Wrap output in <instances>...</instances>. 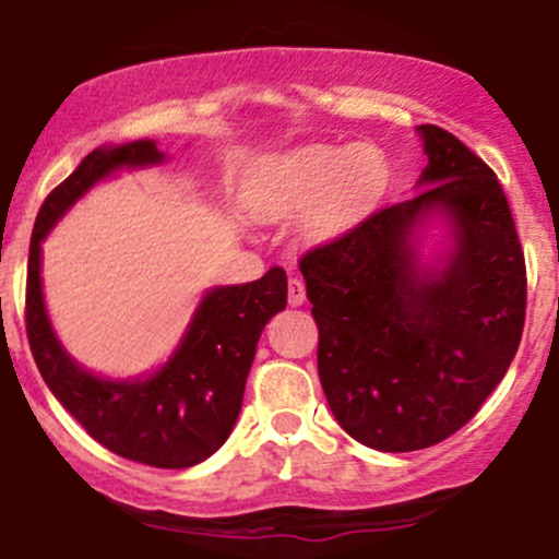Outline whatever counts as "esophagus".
<instances>
[{
	"label": "esophagus",
	"instance_id": "34e87169",
	"mask_svg": "<svg viewBox=\"0 0 559 559\" xmlns=\"http://www.w3.org/2000/svg\"><path fill=\"white\" fill-rule=\"evenodd\" d=\"M286 300H289L292 308L306 302V284H302L300 278H289V286H286Z\"/></svg>",
	"mask_w": 559,
	"mask_h": 559
}]
</instances>
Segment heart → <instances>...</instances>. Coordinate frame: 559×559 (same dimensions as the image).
<instances>
[{"label": "heart", "mask_w": 559, "mask_h": 559, "mask_svg": "<svg viewBox=\"0 0 559 559\" xmlns=\"http://www.w3.org/2000/svg\"><path fill=\"white\" fill-rule=\"evenodd\" d=\"M386 183L384 156L373 145H308L281 156L251 191L253 216H300L308 240H324L357 222Z\"/></svg>", "instance_id": "b5f03b06"}]
</instances>
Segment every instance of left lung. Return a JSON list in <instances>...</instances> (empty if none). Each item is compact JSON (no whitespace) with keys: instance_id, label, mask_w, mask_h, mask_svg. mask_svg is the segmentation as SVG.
<instances>
[{"instance_id":"obj_1","label":"left lung","mask_w":559,"mask_h":559,"mask_svg":"<svg viewBox=\"0 0 559 559\" xmlns=\"http://www.w3.org/2000/svg\"><path fill=\"white\" fill-rule=\"evenodd\" d=\"M419 194L300 259L319 379L337 425L379 452L436 447L473 419L524 330L527 273L498 175L452 132L419 127ZM441 212L455 248L425 271L415 227Z\"/></svg>"}]
</instances>
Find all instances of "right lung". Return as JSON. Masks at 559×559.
I'll return each instance as SVG.
<instances>
[{"instance_id":"obj_1","label":"right lung","mask_w":559,"mask_h":559,"mask_svg":"<svg viewBox=\"0 0 559 559\" xmlns=\"http://www.w3.org/2000/svg\"><path fill=\"white\" fill-rule=\"evenodd\" d=\"M159 162L165 154L154 140L103 145L45 197L29 243L26 335L45 384L94 441L143 465L191 467L216 452L238 421L259 335L286 308L284 270L207 292L173 357L156 373L129 381L99 379L61 348L39 278L45 235L97 180Z\"/></svg>"}]
</instances>
